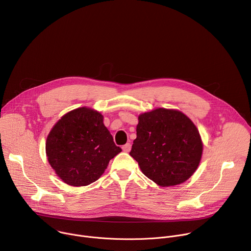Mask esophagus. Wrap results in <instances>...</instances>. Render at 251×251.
I'll use <instances>...</instances> for the list:
<instances>
[{
  "mask_svg": "<svg viewBox=\"0 0 251 251\" xmlns=\"http://www.w3.org/2000/svg\"><path fill=\"white\" fill-rule=\"evenodd\" d=\"M122 150L126 153H129L130 150H131V144L130 143H127V144H125L123 147H122Z\"/></svg>",
  "mask_w": 251,
  "mask_h": 251,
  "instance_id": "1",
  "label": "esophagus"
}]
</instances>
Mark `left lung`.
I'll list each match as a JSON object with an SVG mask.
<instances>
[{
	"instance_id": "8db88e82",
	"label": "left lung",
	"mask_w": 251,
	"mask_h": 251,
	"mask_svg": "<svg viewBox=\"0 0 251 251\" xmlns=\"http://www.w3.org/2000/svg\"><path fill=\"white\" fill-rule=\"evenodd\" d=\"M138 120L130 155L142 173L161 187L186 182L202 154L196 125L181 111L165 108L143 113Z\"/></svg>"
}]
</instances>
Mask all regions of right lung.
<instances>
[{
    "instance_id": "right-lung-1",
    "label": "right lung",
    "mask_w": 251,
    "mask_h": 251,
    "mask_svg": "<svg viewBox=\"0 0 251 251\" xmlns=\"http://www.w3.org/2000/svg\"><path fill=\"white\" fill-rule=\"evenodd\" d=\"M121 151L104 126L103 116L87 107L63 115L46 143L50 165L64 183L74 187L97 181Z\"/></svg>"
}]
</instances>
